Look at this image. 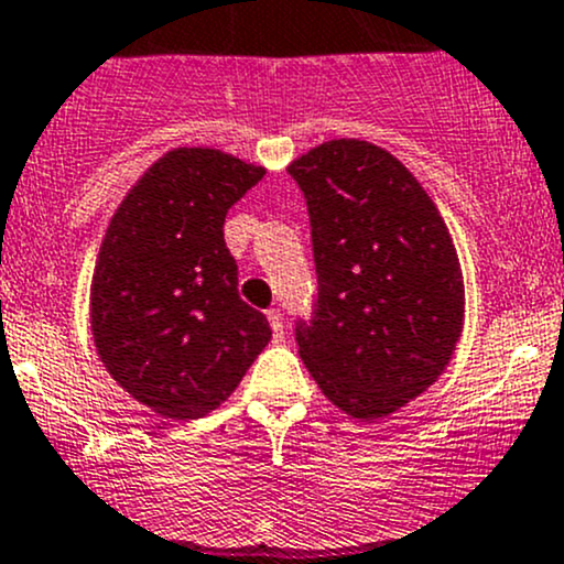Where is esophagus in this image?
<instances>
[{"mask_svg": "<svg viewBox=\"0 0 564 564\" xmlns=\"http://www.w3.org/2000/svg\"><path fill=\"white\" fill-rule=\"evenodd\" d=\"M265 317H269L271 330H274V341H282V338H284V323H282V314L276 312V308H269V312H265Z\"/></svg>", "mask_w": 564, "mask_h": 564, "instance_id": "1", "label": "esophagus"}]
</instances>
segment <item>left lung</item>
<instances>
[{
    "instance_id": "obj_1",
    "label": "left lung",
    "mask_w": 564,
    "mask_h": 564,
    "mask_svg": "<svg viewBox=\"0 0 564 564\" xmlns=\"http://www.w3.org/2000/svg\"><path fill=\"white\" fill-rule=\"evenodd\" d=\"M312 223L317 301L295 323L325 398L379 420L422 395L463 333L465 290L449 228L387 150L333 139L288 166Z\"/></svg>"
}]
</instances>
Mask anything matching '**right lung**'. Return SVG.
<instances>
[{"label":"right lung","instance_id":"obj_1","mask_svg":"<svg viewBox=\"0 0 564 564\" xmlns=\"http://www.w3.org/2000/svg\"><path fill=\"white\" fill-rule=\"evenodd\" d=\"M263 174L220 150H172L131 187L101 241L90 284L96 352L166 420L217 409L271 341L265 314L239 299L223 239L228 209Z\"/></svg>","mask_w":564,"mask_h":564}]
</instances>
